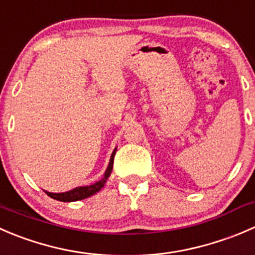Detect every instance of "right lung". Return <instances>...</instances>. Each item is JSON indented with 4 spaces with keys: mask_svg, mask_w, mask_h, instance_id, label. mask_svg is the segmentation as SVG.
Wrapping results in <instances>:
<instances>
[{
    "mask_svg": "<svg viewBox=\"0 0 255 255\" xmlns=\"http://www.w3.org/2000/svg\"><path fill=\"white\" fill-rule=\"evenodd\" d=\"M115 152H117V148H115L114 152L112 153L109 166H108L107 171H105L104 177H103L100 181H98V182H95L94 185L85 186V187H77V188H74V190L68 191V192H64V193H52V192H47V191H45V193H47L49 197L54 198V200H57V201H62V202H74V201L84 200V198H88V197H90L92 195H94V193L99 192V191L104 187L108 177H109L110 173H112L113 165H114Z\"/></svg>",
    "mask_w": 255,
    "mask_h": 255,
    "instance_id": "add662e5",
    "label": "right lung"
}]
</instances>
